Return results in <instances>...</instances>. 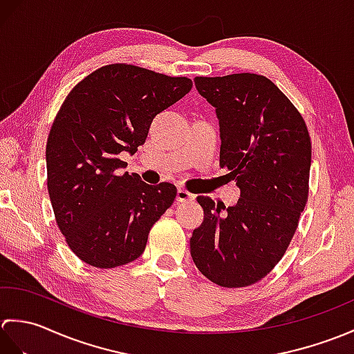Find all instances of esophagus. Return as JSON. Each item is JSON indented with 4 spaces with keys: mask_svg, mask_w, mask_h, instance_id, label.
I'll return each mask as SVG.
<instances>
[{
    "mask_svg": "<svg viewBox=\"0 0 354 354\" xmlns=\"http://www.w3.org/2000/svg\"><path fill=\"white\" fill-rule=\"evenodd\" d=\"M176 201L178 202H192V201H194V196L190 192H187L184 189H179L178 193H176Z\"/></svg>",
    "mask_w": 354,
    "mask_h": 354,
    "instance_id": "obj_1",
    "label": "esophagus"
}]
</instances>
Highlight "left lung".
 <instances>
[{"label": "left lung", "mask_w": 354, "mask_h": 354, "mask_svg": "<svg viewBox=\"0 0 354 354\" xmlns=\"http://www.w3.org/2000/svg\"><path fill=\"white\" fill-rule=\"evenodd\" d=\"M216 108L221 167L240 189V201L221 207L198 196L204 222L193 231L194 265L222 288H245L281 260L309 198L312 142L304 118L274 82L260 74L194 77ZM225 208V207H223Z\"/></svg>", "instance_id": "8db88e82"}]
</instances>
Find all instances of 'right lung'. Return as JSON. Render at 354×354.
I'll return each instance as SVG.
<instances>
[{"label": "right lung", "instance_id": "1", "mask_svg": "<svg viewBox=\"0 0 354 354\" xmlns=\"http://www.w3.org/2000/svg\"><path fill=\"white\" fill-rule=\"evenodd\" d=\"M171 77L129 64L93 71L66 95L47 140V189L59 230L77 257L100 269L137 260L176 187L120 173L147 138L156 114L190 91Z\"/></svg>", "mask_w": 354, "mask_h": 354}]
</instances>
